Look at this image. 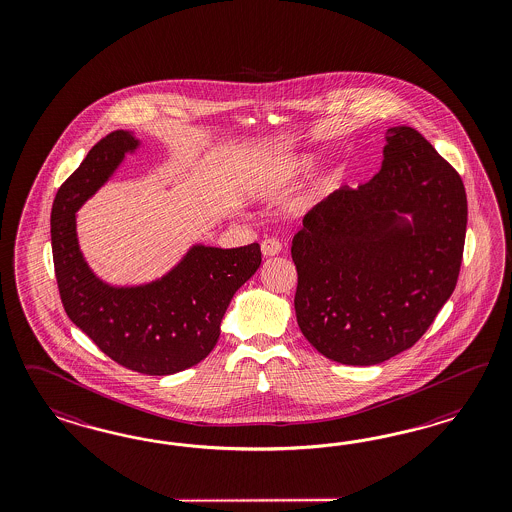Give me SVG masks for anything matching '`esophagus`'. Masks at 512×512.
<instances>
[{
	"label": "esophagus",
	"mask_w": 512,
	"mask_h": 512,
	"mask_svg": "<svg viewBox=\"0 0 512 512\" xmlns=\"http://www.w3.org/2000/svg\"><path fill=\"white\" fill-rule=\"evenodd\" d=\"M261 251H263L264 257H274L281 251V242L276 238H264L261 242Z\"/></svg>",
	"instance_id": "obj_1"
}]
</instances>
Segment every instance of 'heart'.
<instances>
[{
	"mask_svg": "<svg viewBox=\"0 0 512 512\" xmlns=\"http://www.w3.org/2000/svg\"><path fill=\"white\" fill-rule=\"evenodd\" d=\"M306 161H291L283 167H279L276 171L272 172L270 176H266L264 180V186L272 187V189H278V187L289 186L293 180H295L298 174H302L306 169Z\"/></svg>",
	"mask_w": 512,
	"mask_h": 512,
	"instance_id": "obj_1",
	"label": "heart"
}]
</instances>
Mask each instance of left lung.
I'll return each instance as SVG.
<instances>
[{"instance_id":"8db88e82","label":"left lung","mask_w":512,"mask_h":512,"mask_svg":"<svg viewBox=\"0 0 512 512\" xmlns=\"http://www.w3.org/2000/svg\"><path fill=\"white\" fill-rule=\"evenodd\" d=\"M385 139L381 171L319 202L291 248L298 326L349 366L413 347L452 295L464 255L460 174L413 127H390Z\"/></svg>"}]
</instances>
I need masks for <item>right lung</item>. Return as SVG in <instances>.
Listing matches in <instances>:
<instances>
[{"mask_svg": "<svg viewBox=\"0 0 512 512\" xmlns=\"http://www.w3.org/2000/svg\"><path fill=\"white\" fill-rule=\"evenodd\" d=\"M137 146L129 131H112L58 189L50 216L54 272L65 313L107 357L133 372L171 375L216 347L231 298L261 266V246H195L165 278L140 287L116 289L95 278L78 249L75 212Z\"/></svg>", "mask_w": 512, "mask_h": 512, "instance_id": "right-lung-1", "label": "right lung"}]
</instances>
